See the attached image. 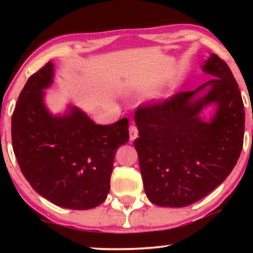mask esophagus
<instances>
[{
    "mask_svg": "<svg viewBox=\"0 0 253 253\" xmlns=\"http://www.w3.org/2000/svg\"><path fill=\"white\" fill-rule=\"evenodd\" d=\"M129 134H130V141H133L138 137V130L136 126H130Z\"/></svg>",
    "mask_w": 253,
    "mask_h": 253,
    "instance_id": "34e87169",
    "label": "esophagus"
}]
</instances>
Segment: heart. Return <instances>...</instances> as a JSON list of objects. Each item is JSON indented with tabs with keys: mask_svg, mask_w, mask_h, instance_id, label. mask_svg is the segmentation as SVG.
<instances>
[{
	"mask_svg": "<svg viewBox=\"0 0 253 253\" xmlns=\"http://www.w3.org/2000/svg\"><path fill=\"white\" fill-rule=\"evenodd\" d=\"M153 94H154V89H152L150 87H139L134 89V92L132 93V98L140 100V99L148 98V96H152Z\"/></svg>",
	"mask_w": 253,
	"mask_h": 253,
	"instance_id": "heart-1",
	"label": "heart"
}]
</instances>
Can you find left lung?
Here are the masks:
<instances>
[{
  "label": "left lung",
  "instance_id": "left-lung-1",
  "mask_svg": "<svg viewBox=\"0 0 253 253\" xmlns=\"http://www.w3.org/2000/svg\"><path fill=\"white\" fill-rule=\"evenodd\" d=\"M200 67L212 79L134 114L145 193L158 206L184 207L204 198L228 177L243 147L244 105L233 72L215 54ZM211 105L213 114L205 118Z\"/></svg>",
  "mask_w": 253,
  "mask_h": 253
}]
</instances>
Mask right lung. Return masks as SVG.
<instances>
[{"instance_id": "1", "label": "right lung", "mask_w": 253, "mask_h": 253, "mask_svg": "<svg viewBox=\"0 0 253 253\" xmlns=\"http://www.w3.org/2000/svg\"><path fill=\"white\" fill-rule=\"evenodd\" d=\"M53 62L29 78L11 119L12 147L31 186L55 205L89 210L105 202L117 148L129 140V121L99 126L68 105L53 114L44 101Z\"/></svg>"}]
</instances>
